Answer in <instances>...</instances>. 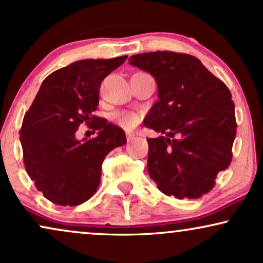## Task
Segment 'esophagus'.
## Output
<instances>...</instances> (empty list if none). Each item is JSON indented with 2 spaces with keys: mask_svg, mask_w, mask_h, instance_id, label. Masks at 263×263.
<instances>
[{
  "mask_svg": "<svg viewBox=\"0 0 263 263\" xmlns=\"http://www.w3.org/2000/svg\"><path fill=\"white\" fill-rule=\"evenodd\" d=\"M134 138H135V135L133 134V133H126V140L132 141Z\"/></svg>",
  "mask_w": 263,
  "mask_h": 263,
  "instance_id": "34e87169",
  "label": "esophagus"
}]
</instances>
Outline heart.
Returning a JSON list of instances; mask_svg holds the SVG:
<instances>
[{"label":"heart","mask_w":263,"mask_h":263,"mask_svg":"<svg viewBox=\"0 0 263 263\" xmlns=\"http://www.w3.org/2000/svg\"><path fill=\"white\" fill-rule=\"evenodd\" d=\"M115 121L119 126H122L125 130H132L140 122V117L134 112H119L115 116Z\"/></svg>","instance_id":"b5f03b06"}]
</instances>
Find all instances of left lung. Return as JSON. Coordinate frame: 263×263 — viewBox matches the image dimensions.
Returning a JSON list of instances; mask_svg holds the SVG:
<instances>
[{"label": "left lung", "mask_w": 263, "mask_h": 263, "mask_svg": "<svg viewBox=\"0 0 263 263\" xmlns=\"http://www.w3.org/2000/svg\"><path fill=\"white\" fill-rule=\"evenodd\" d=\"M129 63L150 73L158 87V101L144 121L164 135L147 139L151 179L168 196L201 197L232 162L236 122L231 91L186 53L134 54Z\"/></svg>", "instance_id": "left-lung-1"}]
</instances>
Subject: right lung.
I'll return each instance as SVG.
<instances>
[{"label":"right lung","mask_w":263,"mask_h":263,"mask_svg":"<svg viewBox=\"0 0 263 263\" xmlns=\"http://www.w3.org/2000/svg\"><path fill=\"white\" fill-rule=\"evenodd\" d=\"M128 56L82 60L51 73L23 119L21 142L28 176L39 191L60 206L89 200L101 179V166L113 148L126 142L122 128L93 116L102 80ZM82 122L99 130L79 142Z\"/></svg>","instance_id":"add662e5"}]
</instances>
